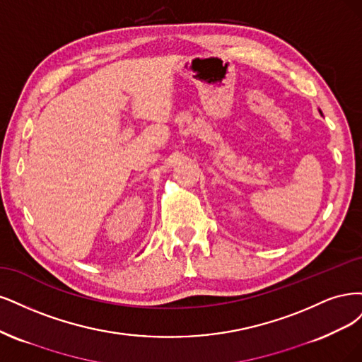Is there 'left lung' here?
<instances>
[{
    "label": "left lung",
    "mask_w": 362,
    "mask_h": 362,
    "mask_svg": "<svg viewBox=\"0 0 362 362\" xmlns=\"http://www.w3.org/2000/svg\"><path fill=\"white\" fill-rule=\"evenodd\" d=\"M319 112H320V114H322V111H320V110H319Z\"/></svg>",
    "instance_id": "obj_1"
}]
</instances>
